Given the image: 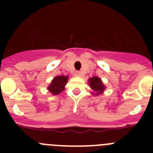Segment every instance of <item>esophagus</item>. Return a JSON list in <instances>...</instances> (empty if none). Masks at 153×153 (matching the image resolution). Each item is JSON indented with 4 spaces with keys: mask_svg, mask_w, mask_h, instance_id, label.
Returning a JSON list of instances; mask_svg holds the SVG:
<instances>
[{
    "mask_svg": "<svg viewBox=\"0 0 153 153\" xmlns=\"http://www.w3.org/2000/svg\"><path fill=\"white\" fill-rule=\"evenodd\" d=\"M75 75L76 76H80L82 75V74H81V73L79 72V71H76Z\"/></svg>",
    "mask_w": 153,
    "mask_h": 153,
    "instance_id": "obj_1",
    "label": "esophagus"
}]
</instances>
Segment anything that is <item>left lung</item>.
I'll use <instances>...</instances> for the list:
<instances>
[{"mask_svg": "<svg viewBox=\"0 0 153 153\" xmlns=\"http://www.w3.org/2000/svg\"><path fill=\"white\" fill-rule=\"evenodd\" d=\"M88 82L91 89L94 91L93 94H95V95L101 94L103 93L106 89V86L103 85L100 78L97 77V76H93L92 78H90Z\"/></svg>", "mask_w": 153, "mask_h": 153, "instance_id": "left-lung-1", "label": "left lung"}]
</instances>
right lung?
<instances>
[{
	"instance_id": "obj_1",
	"label": "right lung",
	"mask_w": 153,
	"mask_h": 153,
	"mask_svg": "<svg viewBox=\"0 0 153 153\" xmlns=\"http://www.w3.org/2000/svg\"><path fill=\"white\" fill-rule=\"evenodd\" d=\"M68 76H57L53 79L47 90H49L53 95H57L60 93V92L64 90L65 86L68 81Z\"/></svg>"
}]
</instances>
